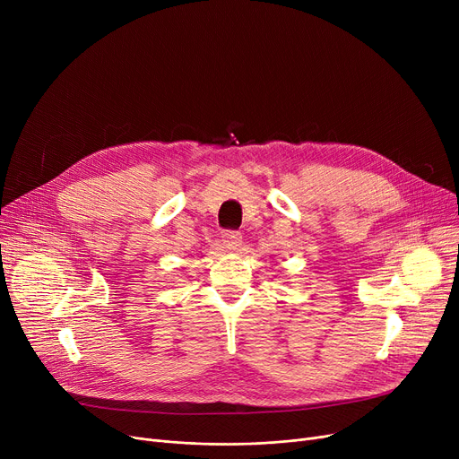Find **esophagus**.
Segmentation results:
<instances>
[{"mask_svg":"<svg viewBox=\"0 0 459 459\" xmlns=\"http://www.w3.org/2000/svg\"><path fill=\"white\" fill-rule=\"evenodd\" d=\"M221 242L229 251H238L239 246H242V234L236 232V230H227L221 234Z\"/></svg>","mask_w":459,"mask_h":459,"instance_id":"obj_1","label":"esophagus"}]
</instances>
